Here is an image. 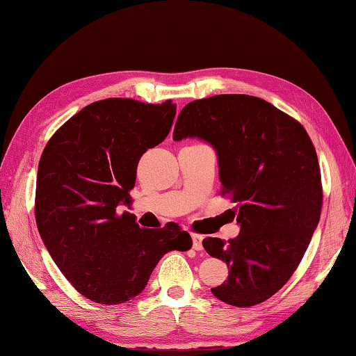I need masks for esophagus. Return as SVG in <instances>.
Returning a JSON list of instances; mask_svg holds the SVG:
<instances>
[{"instance_id":"34e87169","label":"esophagus","mask_w":356,"mask_h":356,"mask_svg":"<svg viewBox=\"0 0 356 356\" xmlns=\"http://www.w3.org/2000/svg\"><path fill=\"white\" fill-rule=\"evenodd\" d=\"M191 239H193V248L200 252V250L204 248V245H202V241H204V238H202L200 234H191Z\"/></svg>"}]
</instances>
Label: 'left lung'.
Listing matches in <instances>:
<instances>
[{"instance_id":"left-lung-1","label":"left lung","mask_w":356,"mask_h":356,"mask_svg":"<svg viewBox=\"0 0 356 356\" xmlns=\"http://www.w3.org/2000/svg\"><path fill=\"white\" fill-rule=\"evenodd\" d=\"M172 138L213 146L222 194L236 204L238 238L202 242L228 267L213 295L236 307L264 302L293 275L321 214V172L309 134L259 97L224 94L188 103Z\"/></svg>"}]
</instances>
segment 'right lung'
<instances>
[{
  "instance_id": "right-lung-1",
  "label": "right lung",
  "mask_w": 356,
  "mask_h": 356,
  "mask_svg": "<svg viewBox=\"0 0 356 356\" xmlns=\"http://www.w3.org/2000/svg\"><path fill=\"white\" fill-rule=\"evenodd\" d=\"M176 103L106 99L55 132L41 154L35 216L41 239L83 296L114 305L142 293L163 254L186 252L191 236L174 222L140 228L131 208L137 163L170 134Z\"/></svg>"
}]
</instances>
